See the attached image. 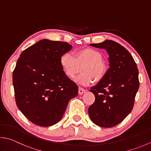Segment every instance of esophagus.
I'll return each mask as SVG.
<instances>
[{
  "instance_id": "obj_1",
  "label": "esophagus",
  "mask_w": 151,
  "mask_h": 151,
  "mask_svg": "<svg viewBox=\"0 0 151 151\" xmlns=\"http://www.w3.org/2000/svg\"><path fill=\"white\" fill-rule=\"evenodd\" d=\"M85 92V90L83 89V88H82L81 87L78 88V93L80 95H82V93H84Z\"/></svg>"
}]
</instances>
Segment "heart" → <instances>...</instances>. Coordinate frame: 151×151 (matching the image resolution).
<instances>
[{
  "label": "heart",
  "mask_w": 151,
  "mask_h": 151,
  "mask_svg": "<svg viewBox=\"0 0 151 151\" xmlns=\"http://www.w3.org/2000/svg\"><path fill=\"white\" fill-rule=\"evenodd\" d=\"M61 67L68 78L73 79L81 68L82 73L75 81L83 86H90L93 80L99 82L107 73V65L102 60V54L94 48H84L73 53H65L60 58Z\"/></svg>",
  "instance_id": "1"
}]
</instances>
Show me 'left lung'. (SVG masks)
Returning a JSON list of instances; mask_svg holds the SVG:
<instances>
[{"label":"left lung","mask_w":151,"mask_h":151,"mask_svg":"<svg viewBox=\"0 0 151 151\" xmlns=\"http://www.w3.org/2000/svg\"><path fill=\"white\" fill-rule=\"evenodd\" d=\"M90 45L106 50L110 68L104 78L91 88L96 99L88 114L95 124L111 128L122 122L134 107L139 87L138 69L130 53L113 40Z\"/></svg>","instance_id":"1"}]
</instances>
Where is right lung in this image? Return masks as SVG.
Wrapping results in <instances>:
<instances>
[{
    "instance_id": "add662e5",
    "label": "right lung",
    "mask_w": 151,
    "mask_h": 151,
    "mask_svg": "<svg viewBox=\"0 0 151 151\" xmlns=\"http://www.w3.org/2000/svg\"><path fill=\"white\" fill-rule=\"evenodd\" d=\"M72 46L62 41L43 39L25 49L13 71L17 107L35 124L50 126L63 116L69 100L78 88L65 75L61 55Z\"/></svg>"
}]
</instances>
